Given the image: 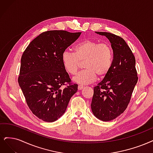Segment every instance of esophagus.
<instances>
[{"label":"esophagus","mask_w":153,"mask_h":153,"mask_svg":"<svg viewBox=\"0 0 153 153\" xmlns=\"http://www.w3.org/2000/svg\"><path fill=\"white\" fill-rule=\"evenodd\" d=\"M84 88V87L83 86H82V85H79V86H78V89H79V90H81V89H82Z\"/></svg>","instance_id":"obj_1"}]
</instances>
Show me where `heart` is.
I'll return each mask as SVG.
<instances>
[{
	"mask_svg": "<svg viewBox=\"0 0 153 153\" xmlns=\"http://www.w3.org/2000/svg\"><path fill=\"white\" fill-rule=\"evenodd\" d=\"M74 52L64 51L62 62L66 71L74 75L84 62L86 69L78 73L73 81L79 84L93 82L97 77H105L109 72L114 59V52L108 43L85 39L77 43L74 48Z\"/></svg>",
	"mask_w": 153,
	"mask_h": 153,
	"instance_id": "heart-1",
	"label": "heart"
}]
</instances>
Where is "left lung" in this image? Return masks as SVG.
<instances>
[{"label": "left lung", "instance_id": "8db88e82", "mask_svg": "<svg viewBox=\"0 0 153 153\" xmlns=\"http://www.w3.org/2000/svg\"><path fill=\"white\" fill-rule=\"evenodd\" d=\"M109 39L114 52L111 67L103 79L94 88L91 104L93 115L108 122L126 110L138 81L135 59L124 39L114 34L95 32Z\"/></svg>", "mask_w": 153, "mask_h": 153}]
</instances>
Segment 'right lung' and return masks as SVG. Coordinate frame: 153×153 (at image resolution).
<instances>
[{
	"label": "right lung",
	"mask_w": 153,
	"mask_h": 153,
	"mask_svg": "<svg viewBox=\"0 0 153 153\" xmlns=\"http://www.w3.org/2000/svg\"><path fill=\"white\" fill-rule=\"evenodd\" d=\"M81 34L43 32L31 41L21 56L19 86L33 114L45 122H55L63 115L77 91V84L70 83L62 55ZM66 82L70 85L63 89L61 86Z\"/></svg>",
	"instance_id": "obj_1"
}]
</instances>
